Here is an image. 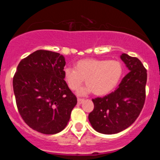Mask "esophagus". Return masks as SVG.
<instances>
[{"label": "esophagus", "instance_id": "esophagus-1", "mask_svg": "<svg viewBox=\"0 0 160 160\" xmlns=\"http://www.w3.org/2000/svg\"><path fill=\"white\" fill-rule=\"evenodd\" d=\"M83 102H84V99H82V98H78V104H82Z\"/></svg>", "mask_w": 160, "mask_h": 160}]
</instances>
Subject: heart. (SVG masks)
I'll use <instances>...</instances> for the list:
<instances>
[{"label":"heart","mask_w":160,"mask_h":160,"mask_svg":"<svg viewBox=\"0 0 160 160\" xmlns=\"http://www.w3.org/2000/svg\"><path fill=\"white\" fill-rule=\"evenodd\" d=\"M122 73L123 67L118 61L85 58L78 61L74 69L65 68L62 77L71 90L78 89L85 79L87 85L78 90V95L94 92L95 95L103 96L116 88Z\"/></svg>","instance_id":"heart-1"}]
</instances>
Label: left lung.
I'll use <instances>...</instances> for the list:
<instances>
[{
	"mask_svg": "<svg viewBox=\"0 0 160 160\" xmlns=\"http://www.w3.org/2000/svg\"><path fill=\"white\" fill-rule=\"evenodd\" d=\"M120 58L129 73L117 90L103 98L92 99L94 110L89 121L98 132L113 135L129 128L138 118L145 102L147 70L137 58L122 53Z\"/></svg>",
	"mask_w": 160,
	"mask_h": 160,
	"instance_id": "left-lung-1",
	"label": "left lung"
}]
</instances>
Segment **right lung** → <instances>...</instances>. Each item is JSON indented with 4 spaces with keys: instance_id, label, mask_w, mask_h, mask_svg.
I'll use <instances>...</instances> for the list:
<instances>
[{
    "instance_id": "add662e5",
    "label": "right lung",
    "mask_w": 160,
    "mask_h": 160,
    "mask_svg": "<svg viewBox=\"0 0 160 160\" xmlns=\"http://www.w3.org/2000/svg\"><path fill=\"white\" fill-rule=\"evenodd\" d=\"M63 55L37 50L20 62L12 80L18 111L35 131L53 135L67 125L77 98L63 79Z\"/></svg>"
}]
</instances>
